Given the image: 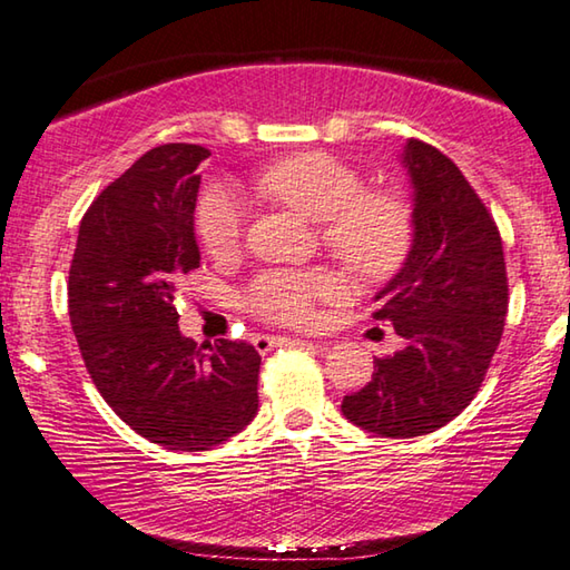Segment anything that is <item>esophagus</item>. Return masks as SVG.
I'll use <instances>...</instances> for the list:
<instances>
[{
	"label": "esophagus",
	"instance_id": "1",
	"mask_svg": "<svg viewBox=\"0 0 570 570\" xmlns=\"http://www.w3.org/2000/svg\"><path fill=\"white\" fill-rule=\"evenodd\" d=\"M284 344H298V340H292V336H268V334H258L254 336V346L258 352H272L274 346H284Z\"/></svg>",
	"mask_w": 570,
	"mask_h": 570
}]
</instances>
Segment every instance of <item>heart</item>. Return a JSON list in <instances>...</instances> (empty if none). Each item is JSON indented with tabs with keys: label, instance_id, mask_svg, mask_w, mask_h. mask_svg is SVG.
<instances>
[{
	"label": "heart",
	"instance_id": "obj_1",
	"mask_svg": "<svg viewBox=\"0 0 570 570\" xmlns=\"http://www.w3.org/2000/svg\"><path fill=\"white\" fill-rule=\"evenodd\" d=\"M264 198L322 224V240L342 264L370 282L400 272L414 244V214L397 190H364L362 173L330 153H296L256 178ZM244 208L224 188H208L196 208V234L208 256H234L244 240ZM346 284L330 268L266 272L248 286L246 306L258 320L308 326L316 302H336Z\"/></svg>",
	"mask_w": 570,
	"mask_h": 570
}]
</instances>
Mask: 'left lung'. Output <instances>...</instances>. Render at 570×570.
<instances>
[{"label":"left lung","instance_id":"obj_1","mask_svg":"<svg viewBox=\"0 0 570 570\" xmlns=\"http://www.w3.org/2000/svg\"><path fill=\"white\" fill-rule=\"evenodd\" d=\"M404 166L414 244L372 314L404 346L377 356L372 382L342 402L346 420L382 438H420L455 420L485 380L508 314L503 240L475 188L430 142L410 140Z\"/></svg>","mask_w":570,"mask_h":570}]
</instances>
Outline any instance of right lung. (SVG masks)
<instances>
[{
	"label": "right lung",
	"mask_w": 570,
	"mask_h": 570,
	"mask_svg": "<svg viewBox=\"0 0 570 570\" xmlns=\"http://www.w3.org/2000/svg\"><path fill=\"white\" fill-rule=\"evenodd\" d=\"M210 153L153 148L80 220L67 276L72 332L118 417L168 450L220 445L254 420L262 356L246 342L196 344L178 330V282L200 264L193 210Z\"/></svg>",
	"instance_id": "1"
}]
</instances>
